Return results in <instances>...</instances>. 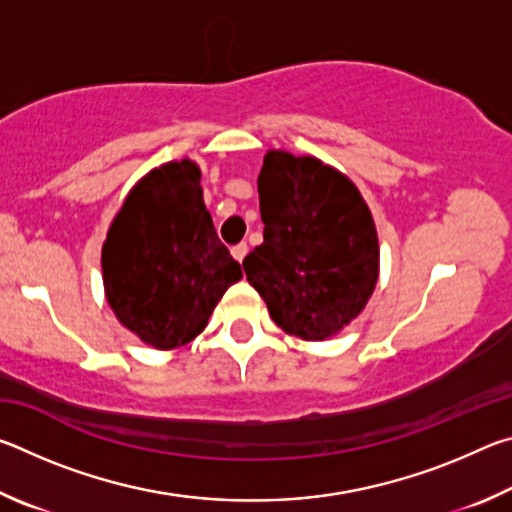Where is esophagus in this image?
<instances>
[{"label":"esophagus","instance_id":"34e87169","mask_svg":"<svg viewBox=\"0 0 512 512\" xmlns=\"http://www.w3.org/2000/svg\"><path fill=\"white\" fill-rule=\"evenodd\" d=\"M246 255H248V246L244 244V241H241V244H237V246H232V257H235L237 262H244Z\"/></svg>","mask_w":512,"mask_h":512}]
</instances>
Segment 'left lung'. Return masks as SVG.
<instances>
[{"instance_id": "obj_1", "label": "left lung", "mask_w": 512, "mask_h": 512, "mask_svg": "<svg viewBox=\"0 0 512 512\" xmlns=\"http://www.w3.org/2000/svg\"><path fill=\"white\" fill-rule=\"evenodd\" d=\"M264 244L248 282L287 334L327 339L361 314L379 273L375 223L359 189L316 158L266 153L257 178Z\"/></svg>"}]
</instances>
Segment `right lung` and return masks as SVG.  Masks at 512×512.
<instances>
[{
	"instance_id": "1",
	"label": "right lung",
	"mask_w": 512,
	"mask_h": 512,
	"mask_svg": "<svg viewBox=\"0 0 512 512\" xmlns=\"http://www.w3.org/2000/svg\"><path fill=\"white\" fill-rule=\"evenodd\" d=\"M101 264L112 311L158 350L196 339L241 280L205 210L201 171L189 160L162 164L133 187L110 225Z\"/></svg>"
}]
</instances>
